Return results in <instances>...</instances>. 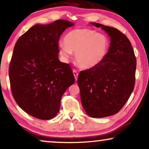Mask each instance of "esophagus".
<instances>
[{
  "label": "esophagus",
  "mask_w": 149,
  "mask_h": 149,
  "mask_svg": "<svg viewBox=\"0 0 149 149\" xmlns=\"http://www.w3.org/2000/svg\"><path fill=\"white\" fill-rule=\"evenodd\" d=\"M72 72H73V74H74V78H75V80H77V78H78V76H79V72H77V70H75V69H74L72 70Z\"/></svg>",
  "instance_id": "34e87169"
}]
</instances>
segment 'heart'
Here are the masks:
<instances>
[{
  "label": "heart",
  "instance_id": "b5f03b06",
  "mask_svg": "<svg viewBox=\"0 0 149 149\" xmlns=\"http://www.w3.org/2000/svg\"><path fill=\"white\" fill-rule=\"evenodd\" d=\"M110 40L103 33L88 27L77 28L66 33L64 42L58 46L60 55L65 61L74 52L75 60L80 66L92 68L100 65L106 57Z\"/></svg>",
  "mask_w": 149,
  "mask_h": 149
}]
</instances>
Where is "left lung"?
<instances>
[{
	"mask_svg": "<svg viewBox=\"0 0 149 149\" xmlns=\"http://www.w3.org/2000/svg\"><path fill=\"white\" fill-rule=\"evenodd\" d=\"M91 23L108 34L110 47L100 65L80 72L77 83L87 115L104 118L117 113L130 97L135 85L136 59L124 33L116 28Z\"/></svg>",
	"mask_w": 149,
	"mask_h": 149,
	"instance_id": "obj_1",
	"label": "left lung"
}]
</instances>
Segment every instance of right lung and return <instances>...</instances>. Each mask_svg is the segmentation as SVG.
Returning <instances> with one entry per match:
<instances>
[{
  "instance_id": "right-lung-1",
  "label": "right lung",
  "mask_w": 149,
  "mask_h": 149,
  "mask_svg": "<svg viewBox=\"0 0 149 149\" xmlns=\"http://www.w3.org/2000/svg\"><path fill=\"white\" fill-rule=\"evenodd\" d=\"M74 25L59 19L48 25H35L15 45L8 75L16 103L40 120L54 118L66 90L74 83L68 64L58 60V42L66 28Z\"/></svg>"
}]
</instances>
